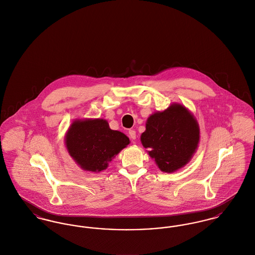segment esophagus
Segmentation results:
<instances>
[{
  "instance_id": "esophagus-1",
  "label": "esophagus",
  "mask_w": 255,
  "mask_h": 255,
  "mask_svg": "<svg viewBox=\"0 0 255 255\" xmlns=\"http://www.w3.org/2000/svg\"><path fill=\"white\" fill-rule=\"evenodd\" d=\"M128 136H129V138H130L132 141H133V140H135V130H133V129H129V131H128Z\"/></svg>"
}]
</instances>
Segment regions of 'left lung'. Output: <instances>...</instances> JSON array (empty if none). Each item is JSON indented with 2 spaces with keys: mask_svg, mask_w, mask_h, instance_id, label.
<instances>
[{
  "mask_svg": "<svg viewBox=\"0 0 255 255\" xmlns=\"http://www.w3.org/2000/svg\"><path fill=\"white\" fill-rule=\"evenodd\" d=\"M141 142L158 168L171 173L186 165L197 149L199 127L186 107L172 104L150 116Z\"/></svg>",
  "mask_w": 255,
  "mask_h": 255,
  "instance_id": "1",
  "label": "left lung"
}]
</instances>
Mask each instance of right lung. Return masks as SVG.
I'll return each mask as SVG.
<instances>
[{"label":"right lung","mask_w":255,"mask_h":255,"mask_svg":"<svg viewBox=\"0 0 255 255\" xmlns=\"http://www.w3.org/2000/svg\"><path fill=\"white\" fill-rule=\"evenodd\" d=\"M68 153L81 168L100 172L119 153L129 139L118 130H112L105 120H84L72 123L66 136Z\"/></svg>","instance_id":"1"}]
</instances>
